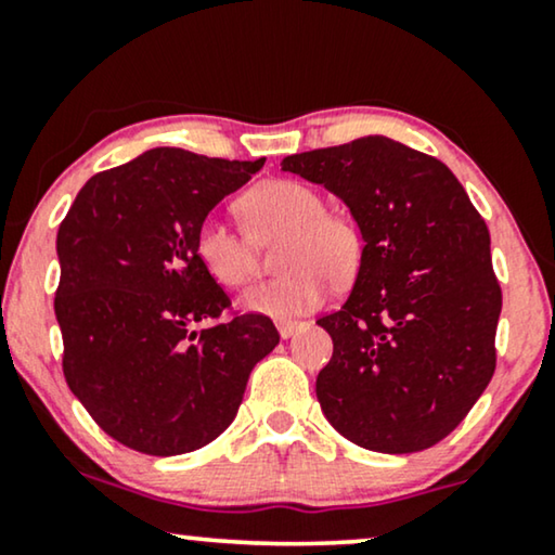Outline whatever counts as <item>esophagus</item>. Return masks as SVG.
<instances>
[{"mask_svg": "<svg viewBox=\"0 0 555 555\" xmlns=\"http://www.w3.org/2000/svg\"><path fill=\"white\" fill-rule=\"evenodd\" d=\"M300 328H302V323H298V321H278L280 338H291L293 333H298Z\"/></svg>", "mask_w": 555, "mask_h": 555, "instance_id": "34e87169", "label": "esophagus"}]
</instances>
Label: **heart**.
I'll return each instance as SVG.
<instances>
[{
	"instance_id": "b5f03b06",
	"label": "heart",
	"mask_w": 555,
	"mask_h": 555,
	"mask_svg": "<svg viewBox=\"0 0 555 555\" xmlns=\"http://www.w3.org/2000/svg\"><path fill=\"white\" fill-rule=\"evenodd\" d=\"M247 232L255 242L283 237L278 268L283 275L255 285L240 298L249 313L293 318L321 308L331 280L348 285L363 262L361 230L348 217L325 211L313 186L293 179H272L249 189L240 202ZM204 270L224 287H242L257 275V253L245 232L207 217L194 237Z\"/></svg>"
}]
</instances>
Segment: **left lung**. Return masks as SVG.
I'll use <instances>...</instances> for the list:
<instances>
[{
	"mask_svg": "<svg viewBox=\"0 0 555 555\" xmlns=\"http://www.w3.org/2000/svg\"><path fill=\"white\" fill-rule=\"evenodd\" d=\"M283 171L340 196L366 242L344 308L318 318L333 338L325 420L374 452L442 442L495 374L488 224L439 158L386 135L285 156Z\"/></svg>",
	"mask_w": 555,
	"mask_h": 555,
	"instance_id": "obj_1",
	"label": "left lung"
}]
</instances>
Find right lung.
<instances>
[{"label": "right lung", "mask_w": 555, "mask_h": 555, "mask_svg": "<svg viewBox=\"0 0 555 555\" xmlns=\"http://www.w3.org/2000/svg\"><path fill=\"white\" fill-rule=\"evenodd\" d=\"M184 149H151L95 173L57 230L63 374L105 435L171 457L230 427L249 371L278 346L268 315H232L194 249L199 224L260 171Z\"/></svg>", "instance_id": "add662e5"}]
</instances>
